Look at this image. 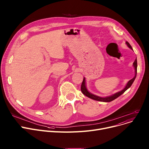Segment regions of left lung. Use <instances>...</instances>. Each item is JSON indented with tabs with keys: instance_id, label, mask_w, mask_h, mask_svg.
<instances>
[{
	"instance_id": "left-lung-1",
	"label": "left lung",
	"mask_w": 149,
	"mask_h": 149,
	"mask_svg": "<svg viewBox=\"0 0 149 149\" xmlns=\"http://www.w3.org/2000/svg\"><path fill=\"white\" fill-rule=\"evenodd\" d=\"M126 45L128 46L129 48H130L131 49H132V47L131 46V45L130 44V43H129L128 42H126ZM133 65H134V67L135 68V76L134 77L131 79V80L127 82V83L126 84L125 87L123 89L122 91H120V92H118L117 93H116L114 95H112L111 96H107V97H100V96H96L95 95H93L91 93L89 92L88 91V90L86 88V79L85 78H83V81L82 82V84H81V92L85 95L87 97H88L89 98L91 99H92V100H95V101H101V102H111L113 100H114L115 99H116L117 97H118V96H120L121 95H122L126 90H127V89L130 88L131 85L132 84L133 82L134 81L135 79L136 78V72H137V61H136V58L135 60L134 63H133Z\"/></svg>"
}]
</instances>
